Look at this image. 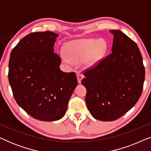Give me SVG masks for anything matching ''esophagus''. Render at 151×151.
<instances>
[{"instance_id": "34e87169", "label": "esophagus", "mask_w": 151, "mask_h": 151, "mask_svg": "<svg viewBox=\"0 0 151 151\" xmlns=\"http://www.w3.org/2000/svg\"><path fill=\"white\" fill-rule=\"evenodd\" d=\"M77 78H78V83H81V81H82V78H83V76H82L81 73H77Z\"/></svg>"}]
</instances>
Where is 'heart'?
<instances>
[{
    "mask_svg": "<svg viewBox=\"0 0 151 151\" xmlns=\"http://www.w3.org/2000/svg\"><path fill=\"white\" fill-rule=\"evenodd\" d=\"M66 55H61L64 63L72 67L74 63L83 60L86 69L93 68L100 63L108 50V44L104 39H79L68 42L65 47Z\"/></svg>",
    "mask_w": 151,
    "mask_h": 151,
    "instance_id": "1",
    "label": "heart"
}]
</instances>
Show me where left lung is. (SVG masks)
<instances>
[{
    "label": "left lung",
    "mask_w": 151,
    "mask_h": 151,
    "mask_svg": "<svg viewBox=\"0 0 151 151\" xmlns=\"http://www.w3.org/2000/svg\"><path fill=\"white\" fill-rule=\"evenodd\" d=\"M113 35L111 53L84 72L85 101L95 119L113 121L133 108L141 96L145 78L137 45L119 30Z\"/></svg>",
    "instance_id": "left-lung-1"
}]
</instances>
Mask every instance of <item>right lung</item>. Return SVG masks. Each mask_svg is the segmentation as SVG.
<instances>
[{
  "label": "right lung",
  "mask_w": 151,
  "mask_h": 151,
  "mask_svg": "<svg viewBox=\"0 0 151 151\" xmlns=\"http://www.w3.org/2000/svg\"><path fill=\"white\" fill-rule=\"evenodd\" d=\"M58 35L51 32L27 35L12 49L9 84L17 104L34 118L58 120L65 115L78 80L74 72L60 69L53 46Z\"/></svg>",
  "instance_id": "obj_1"
}]
</instances>
